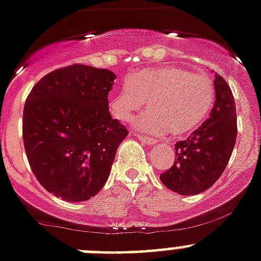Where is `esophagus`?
<instances>
[{
    "label": "esophagus",
    "mask_w": 261,
    "mask_h": 261,
    "mask_svg": "<svg viewBox=\"0 0 261 261\" xmlns=\"http://www.w3.org/2000/svg\"><path fill=\"white\" fill-rule=\"evenodd\" d=\"M135 135H137L139 141H142L143 143H146V145L152 146V145H155V143H156L155 138H150V137H146V135H139V134H135Z\"/></svg>",
    "instance_id": "1"
}]
</instances>
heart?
<instances>
[{
    "label": "heart",
    "mask_w": 261,
    "mask_h": 261,
    "mask_svg": "<svg viewBox=\"0 0 261 261\" xmlns=\"http://www.w3.org/2000/svg\"><path fill=\"white\" fill-rule=\"evenodd\" d=\"M215 83L207 73L181 67L142 69L110 101L112 115L119 120L134 118L142 106L149 110L137 120V127L151 134L185 137L197 130L215 103Z\"/></svg>",
    "instance_id": "obj_1"
}]
</instances>
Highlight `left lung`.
Masks as SVG:
<instances>
[{"label": "left lung", "mask_w": 261, "mask_h": 261, "mask_svg": "<svg viewBox=\"0 0 261 261\" xmlns=\"http://www.w3.org/2000/svg\"><path fill=\"white\" fill-rule=\"evenodd\" d=\"M215 90L211 116L186 141L175 143L174 164L160 175L166 188L182 196L209 189L225 170L236 143L234 97L219 73H215Z\"/></svg>", "instance_id": "obj_1"}]
</instances>
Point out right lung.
Returning a JSON list of instances; mask_svg holds the SVG:
<instances>
[{
	"mask_svg": "<svg viewBox=\"0 0 261 261\" xmlns=\"http://www.w3.org/2000/svg\"><path fill=\"white\" fill-rule=\"evenodd\" d=\"M115 73L91 65L55 69L36 83L22 114L28 162L42 188L67 201L96 196L128 130L109 111Z\"/></svg>",
	"mask_w": 261,
	"mask_h": 261,
	"instance_id": "obj_1",
	"label": "right lung"
}]
</instances>
